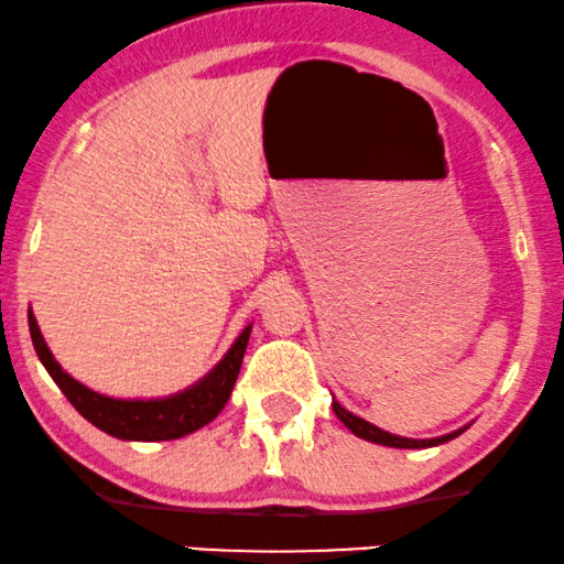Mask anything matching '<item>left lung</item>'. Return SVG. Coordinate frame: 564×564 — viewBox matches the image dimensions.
<instances>
[{
  "label": "left lung",
  "instance_id": "obj_1",
  "mask_svg": "<svg viewBox=\"0 0 564 564\" xmlns=\"http://www.w3.org/2000/svg\"><path fill=\"white\" fill-rule=\"evenodd\" d=\"M333 411H335V416H338L340 422H344L348 430L356 434V437H361V440H367V442H375V445H384V447H401V451H422V447L442 445V442H451V440L458 437L463 430H466V426H463V430H455L451 434H442V437L411 440V437H401V434H390V432L380 430V426L365 422V419L356 416V413L346 411L344 405L335 401V398H333Z\"/></svg>",
  "mask_w": 564,
  "mask_h": 564
}]
</instances>
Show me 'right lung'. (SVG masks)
I'll return each instance as SVG.
<instances>
[{
  "instance_id": "obj_1",
  "label": "right lung",
  "mask_w": 564,
  "mask_h": 564,
  "mask_svg": "<svg viewBox=\"0 0 564 564\" xmlns=\"http://www.w3.org/2000/svg\"><path fill=\"white\" fill-rule=\"evenodd\" d=\"M28 327H31L33 348L39 354L41 365L46 367L52 380L59 384L67 401L93 426L111 434V437L130 442L180 440L184 434H192L199 426L210 424L224 411L226 401H229L234 382L239 377L241 359H245L249 333H252V325H247L239 333V338L234 340L229 351L224 354V359L208 375L199 377L195 384L180 390V393L166 398H111L85 388L73 375L64 372L59 361L54 359V354L48 351L44 335H41V327L35 323L31 310H28Z\"/></svg>"
}]
</instances>
